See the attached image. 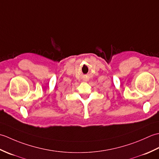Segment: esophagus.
Segmentation results:
<instances>
[{"label":"esophagus","instance_id":"1","mask_svg":"<svg viewBox=\"0 0 159 159\" xmlns=\"http://www.w3.org/2000/svg\"><path fill=\"white\" fill-rule=\"evenodd\" d=\"M85 80V81H87V80Z\"/></svg>","mask_w":159,"mask_h":159}]
</instances>
